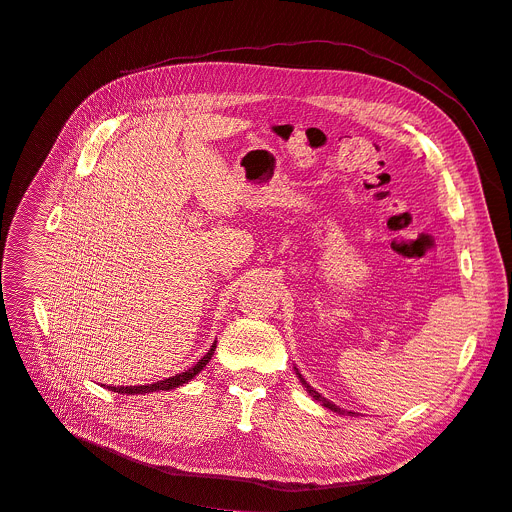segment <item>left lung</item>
Here are the masks:
<instances>
[{"label":"left lung","instance_id":"left-lung-1","mask_svg":"<svg viewBox=\"0 0 512 512\" xmlns=\"http://www.w3.org/2000/svg\"><path fill=\"white\" fill-rule=\"evenodd\" d=\"M294 369H296V367H294ZM296 375H298L300 383L306 387V392H308V394H310V396H312L316 402H321L325 408H329V410H333V412H339V415H348V417H354V415H356V412H350V410H342V408H339V406H335L333 402H329L327 398H323L319 392H316V389H314L312 385H308V383H306V379L300 375V371H298V369H296Z\"/></svg>","mask_w":512,"mask_h":512}]
</instances>
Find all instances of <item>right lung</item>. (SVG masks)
<instances>
[{"label":"right lung","instance_id":"1","mask_svg":"<svg viewBox=\"0 0 512 512\" xmlns=\"http://www.w3.org/2000/svg\"><path fill=\"white\" fill-rule=\"evenodd\" d=\"M214 350H216V342L210 346V350L204 354V358L198 362V364H193L191 369H187L185 373H179V375H175V377H168V379H164V381H156V383H148V385H120V387H112V385H108V389L110 392H118V394H127V396H135V394H150V392H168V389H175V387H179V385H183V383H187V381H191L193 377H196L206 364L210 362V358H212V354H214Z\"/></svg>","mask_w":512,"mask_h":512}]
</instances>
